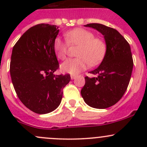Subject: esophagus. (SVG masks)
Instances as JSON below:
<instances>
[{"label": "esophagus", "mask_w": 147, "mask_h": 147, "mask_svg": "<svg viewBox=\"0 0 147 147\" xmlns=\"http://www.w3.org/2000/svg\"><path fill=\"white\" fill-rule=\"evenodd\" d=\"M70 77H71V79L72 80H75V78H76V75H72Z\"/></svg>", "instance_id": "obj_1"}]
</instances>
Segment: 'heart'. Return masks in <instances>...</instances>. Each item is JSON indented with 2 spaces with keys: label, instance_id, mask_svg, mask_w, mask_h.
I'll return each mask as SVG.
<instances>
[{
  "label": "heart",
  "instance_id": "b5f03b06",
  "mask_svg": "<svg viewBox=\"0 0 147 147\" xmlns=\"http://www.w3.org/2000/svg\"><path fill=\"white\" fill-rule=\"evenodd\" d=\"M66 41L60 37L54 40V50L60 60L66 58L68 44L78 45L76 58L69 59L61 65L63 72L78 74L87 68V65L94 66L101 62L107 50L106 43L101 38H95L92 32L83 28H76L65 34Z\"/></svg>",
  "mask_w": 147,
  "mask_h": 147
}]
</instances>
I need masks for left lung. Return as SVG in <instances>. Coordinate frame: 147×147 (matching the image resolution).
Listing matches in <instances>:
<instances>
[{"label": "left lung", "instance_id": "1", "mask_svg": "<svg viewBox=\"0 0 147 147\" xmlns=\"http://www.w3.org/2000/svg\"><path fill=\"white\" fill-rule=\"evenodd\" d=\"M104 35L107 50L99 67L90 72L94 77H85L81 94L87 105L106 109L119 102L127 90L133 69L131 48L125 38L114 28L100 23H90Z\"/></svg>", "mask_w": 147, "mask_h": 147}]
</instances>
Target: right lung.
<instances>
[{
  "label": "right lung",
  "mask_w": 147,
  "mask_h": 147,
  "mask_svg": "<svg viewBox=\"0 0 147 147\" xmlns=\"http://www.w3.org/2000/svg\"><path fill=\"white\" fill-rule=\"evenodd\" d=\"M59 32L54 25L41 24L28 30L13 46L10 64L12 82L22 103L37 114L57 109L70 75H55L59 68L54 40Z\"/></svg>",
  "instance_id": "1"
}]
</instances>
